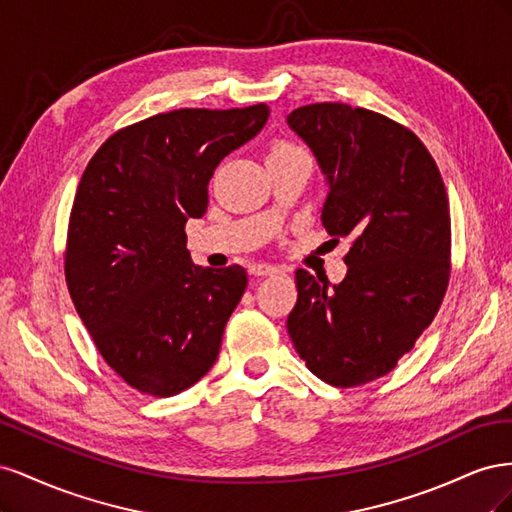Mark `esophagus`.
Returning <instances> with one entry per match:
<instances>
[{
	"label": "esophagus",
	"mask_w": 512,
	"mask_h": 512,
	"mask_svg": "<svg viewBox=\"0 0 512 512\" xmlns=\"http://www.w3.org/2000/svg\"><path fill=\"white\" fill-rule=\"evenodd\" d=\"M277 271H280V269L273 267V265H265V262H258V265L250 267V273L256 275V277H267V275H273Z\"/></svg>",
	"instance_id": "obj_1"
}]
</instances>
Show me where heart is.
Returning <instances> with one entry per match:
<instances>
[{"instance_id": "1", "label": "heart", "mask_w": 512, "mask_h": 512, "mask_svg": "<svg viewBox=\"0 0 512 512\" xmlns=\"http://www.w3.org/2000/svg\"><path fill=\"white\" fill-rule=\"evenodd\" d=\"M297 151H301V149H299V147H294V145L280 143V145H275V147L271 149L269 158H275V156H288V153H297Z\"/></svg>"}]
</instances>
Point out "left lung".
<instances>
[{
  "instance_id": "obj_1",
  "label": "left lung",
  "mask_w": 512,
  "mask_h": 512,
  "mask_svg": "<svg viewBox=\"0 0 512 512\" xmlns=\"http://www.w3.org/2000/svg\"><path fill=\"white\" fill-rule=\"evenodd\" d=\"M286 121L327 181L324 228L352 239L339 284L297 271L288 335L314 376L359 386L389 374L442 305L451 275L444 181L414 132L367 108L307 104Z\"/></svg>"
}]
</instances>
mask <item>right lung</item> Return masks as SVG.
<instances>
[{
  "mask_svg": "<svg viewBox=\"0 0 512 512\" xmlns=\"http://www.w3.org/2000/svg\"><path fill=\"white\" fill-rule=\"evenodd\" d=\"M267 119V104L179 108L115 132L85 168L66 282L102 359L136 391L173 397L218 359L247 273L194 265L185 222L203 218L213 170Z\"/></svg>",
  "mask_w": 512,
  "mask_h": 512,
  "instance_id": "obj_1",
  "label": "right lung"
}]
</instances>
